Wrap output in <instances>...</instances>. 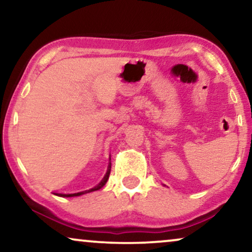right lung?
Instances as JSON below:
<instances>
[{
    "label": "right lung",
    "instance_id": "1",
    "mask_svg": "<svg viewBox=\"0 0 252 252\" xmlns=\"http://www.w3.org/2000/svg\"><path fill=\"white\" fill-rule=\"evenodd\" d=\"M110 172H111V158H110V161H109V165H108V171H106L104 178H103L102 180H101V182H99V184H98L97 186H95L94 188L89 189V190H85V191H80V192H75V194H58V192H55V195L62 196V197H74V196H80V195L87 194V192L98 190V189H101V188L103 187V186H104V185L106 184V181H108V179H109Z\"/></svg>",
    "mask_w": 252,
    "mask_h": 252
}]
</instances>
